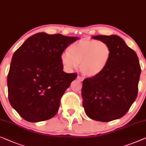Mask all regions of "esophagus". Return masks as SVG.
<instances>
[{"mask_svg":"<svg viewBox=\"0 0 146 146\" xmlns=\"http://www.w3.org/2000/svg\"><path fill=\"white\" fill-rule=\"evenodd\" d=\"M77 79H78V80H80V82H82V81H83L84 78L82 77V76H77Z\"/></svg>","mask_w":146,"mask_h":146,"instance_id":"obj_1","label":"esophagus"}]
</instances>
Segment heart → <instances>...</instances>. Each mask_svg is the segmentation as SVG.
Instances as JSON below:
<instances>
[{"label":"heart","mask_w":146,"mask_h":146,"mask_svg":"<svg viewBox=\"0 0 146 146\" xmlns=\"http://www.w3.org/2000/svg\"><path fill=\"white\" fill-rule=\"evenodd\" d=\"M69 53L61 55L62 64L68 70L76 68L84 75L94 76L101 72L108 64L111 49L105 42L94 39H81L72 44Z\"/></svg>","instance_id":"obj_1"}]
</instances>
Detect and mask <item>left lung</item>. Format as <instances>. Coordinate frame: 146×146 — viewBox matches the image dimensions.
<instances>
[{"instance_id": "obj_1", "label": "left lung", "mask_w": 146, "mask_h": 146, "mask_svg": "<svg viewBox=\"0 0 146 146\" xmlns=\"http://www.w3.org/2000/svg\"><path fill=\"white\" fill-rule=\"evenodd\" d=\"M111 49L103 70L83 81L82 96L85 113L90 119L109 122L123 117L138 96L141 74L136 52L116 35H96Z\"/></svg>"}]
</instances>
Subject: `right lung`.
<instances>
[{"instance_id":"1","label":"right lung","mask_w":146,"mask_h":146,"mask_svg":"<svg viewBox=\"0 0 146 146\" xmlns=\"http://www.w3.org/2000/svg\"><path fill=\"white\" fill-rule=\"evenodd\" d=\"M78 39L37 33L14 53L7 78L8 99L24 120L44 121L58 112L61 98L77 77L63 71L61 55Z\"/></svg>"}]
</instances>
